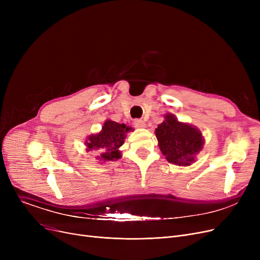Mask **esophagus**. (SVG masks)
<instances>
[{"label":"esophagus","mask_w":260,"mask_h":260,"mask_svg":"<svg viewBox=\"0 0 260 260\" xmlns=\"http://www.w3.org/2000/svg\"><path fill=\"white\" fill-rule=\"evenodd\" d=\"M134 125H135V127L143 128V127H145V122L141 119H135L134 120Z\"/></svg>","instance_id":"esophagus-1"}]
</instances>
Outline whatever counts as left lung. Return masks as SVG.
Instances as JSON below:
<instances>
[{"instance_id":"1","label":"left lung","mask_w":260,"mask_h":260,"mask_svg":"<svg viewBox=\"0 0 260 260\" xmlns=\"http://www.w3.org/2000/svg\"><path fill=\"white\" fill-rule=\"evenodd\" d=\"M160 151L166 159L180 167L190 166L204 144L201 132L167 114L155 131Z\"/></svg>"}]
</instances>
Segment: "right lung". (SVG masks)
Listing matches in <instances>:
<instances>
[{"label":"right lung","instance_id":"obj_1","mask_svg":"<svg viewBox=\"0 0 260 260\" xmlns=\"http://www.w3.org/2000/svg\"><path fill=\"white\" fill-rule=\"evenodd\" d=\"M129 131H133V128L123 124V123L119 124L115 121L106 120L100 133L90 135L86 139V151L99 149L100 156L97 158L101 162L120 159L121 153L119 148L124 143L126 134Z\"/></svg>","mask_w":260,"mask_h":260}]
</instances>
